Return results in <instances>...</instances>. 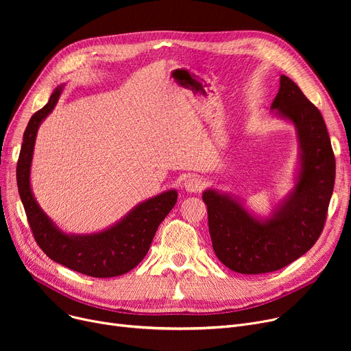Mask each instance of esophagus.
Listing matches in <instances>:
<instances>
[{
    "instance_id": "esophagus-1",
    "label": "esophagus",
    "mask_w": 351,
    "mask_h": 351,
    "mask_svg": "<svg viewBox=\"0 0 351 351\" xmlns=\"http://www.w3.org/2000/svg\"><path fill=\"white\" fill-rule=\"evenodd\" d=\"M185 189L188 191V192H191V193H199V192H202L204 191V188H205V182H204V179H202L200 176H195V175H192V176H189L186 180H185Z\"/></svg>"
}]
</instances>
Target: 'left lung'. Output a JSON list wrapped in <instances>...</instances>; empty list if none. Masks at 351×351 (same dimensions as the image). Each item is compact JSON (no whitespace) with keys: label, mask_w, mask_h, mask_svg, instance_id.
<instances>
[{"label":"left lung","mask_w":351,"mask_h":351,"mask_svg":"<svg viewBox=\"0 0 351 351\" xmlns=\"http://www.w3.org/2000/svg\"><path fill=\"white\" fill-rule=\"evenodd\" d=\"M298 129L302 168L298 185L266 223L216 191L204 192L212 246L217 259L242 274L279 270L310 250L320 237L335 188L336 158L320 110L286 75L271 102Z\"/></svg>","instance_id":"left-lung-1"}]
</instances>
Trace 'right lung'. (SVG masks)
<instances>
[{"mask_svg": "<svg viewBox=\"0 0 351 351\" xmlns=\"http://www.w3.org/2000/svg\"><path fill=\"white\" fill-rule=\"evenodd\" d=\"M62 88H57L48 104L31 117L24 132L16 162V185L36 245L43 252L71 270L92 278H115L141 263L151 247L162 220L178 200L176 191L163 192L138 205L119 223L101 233L69 236L58 230L36 204L29 186V168L36 131L43 119L57 105Z\"/></svg>", "mask_w": 351, "mask_h": 351, "instance_id": "right-lung-1", "label": "right lung"}]
</instances>
